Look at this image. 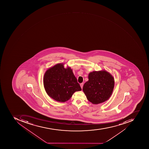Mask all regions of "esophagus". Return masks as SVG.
Segmentation results:
<instances>
[{"mask_svg":"<svg viewBox=\"0 0 149 149\" xmlns=\"http://www.w3.org/2000/svg\"><path fill=\"white\" fill-rule=\"evenodd\" d=\"M83 86H84V83H81V84H80V86L81 88H83Z\"/></svg>","mask_w":149,"mask_h":149,"instance_id":"obj_1","label":"esophagus"}]
</instances>
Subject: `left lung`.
<instances>
[{
  "label": "left lung",
  "instance_id": "left-lung-1",
  "mask_svg": "<svg viewBox=\"0 0 149 149\" xmlns=\"http://www.w3.org/2000/svg\"><path fill=\"white\" fill-rule=\"evenodd\" d=\"M88 79L83 87L88 100L93 104H99L108 100L114 88L112 75L105 71H94L89 74Z\"/></svg>",
  "mask_w": 149,
  "mask_h": 149
}]
</instances>
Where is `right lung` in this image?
<instances>
[{"label": "right lung", "mask_w": 149, "mask_h": 149, "mask_svg": "<svg viewBox=\"0 0 149 149\" xmlns=\"http://www.w3.org/2000/svg\"><path fill=\"white\" fill-rule=\"evenodd\" d=\"M45 91L56 101L65 102L76 91L81 90L70 67L65 68L63 64H57L45 72L43 79Z\"/></svg>", "instance_id": "obj_1"}]
</instances>
